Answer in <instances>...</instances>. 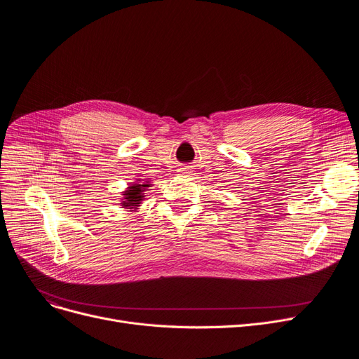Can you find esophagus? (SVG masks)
I'll return each instance as SVG.
<instances>
[{"instance_id":"obj_1","label":"esophagus","mask_w":359,"mask_h":359,"mask_svg":"<svg viewBox=\"0 0 359 359\" xmlns=\"http://www.w3.org/2000/svg\"><path fill=\"white\" fill-rule=\"evenodd\" d=\"M182 172H184V173H187V170H186V168H183V170H182Z\"/></svg>"}]
</instances>
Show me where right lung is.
<instances>
[{
  "instance_id": "obj_1",
  "label": "right lung",
  "mask_w": 359,
  "mask_h": 359,
  "mask_svg": "<svg viewBox=\"0 0 359 359\" xmlns=\"http://www.w3.org/2000/svg\"><path fill=\"white\" fill-rule=\"evenodd\" d=\"M149 184H134L130 186L129 189L125 192V201L122 202V205L125 208H135V206H140V202L142 201V192L145 187H148Z\"/></svg>"
}]
</instances>
